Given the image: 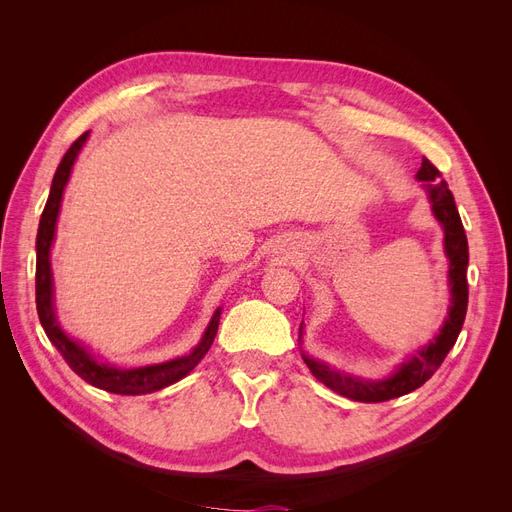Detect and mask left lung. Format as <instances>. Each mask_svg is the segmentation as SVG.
I'll list each match as a JSON object with an SVG mask.
<instances>
[{
  "label": "left lung",
  "instance_id": "left-lung-1",
  "mask_svg": "<svg viewBox=\"0 0 512 512\" xmlns=\"http://www.w3.org/2000/svg\"><path fill=\"white\" fill-rule=\"evenodd\" d=\"M416 179L421 181L423 190L431 203V211L436 215L444 230V254L448 258V286H451V305L440 333L429 339L425 346L406 356L404 361L397 363L389 376L378 380H367L361 376H352L348 371H339L333 365L324 363L309 356L303 344V322L299 327V348L305 365L309 371L331 391L350 397L354 401H365V404H378V401H389L401 395H408L423 386L446 359L448 350L457 342L459 331L466 320L468 309V239L463 230L459 211L455 205L453 192L448 190L446 181L442 179L440 170L429 160L423 158L421 168H418Z\"/></svg>",
  "mask_w": 512,
  "mask_h": 512
}]
</instances>
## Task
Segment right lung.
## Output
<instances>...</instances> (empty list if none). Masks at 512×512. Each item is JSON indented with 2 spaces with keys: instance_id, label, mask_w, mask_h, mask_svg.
<instances>
[{
  "instance_id": "right-lung-1",
  "label": "right lung",
  "mask_w": 512,
  "mask_h": 512,
  "mask_svg": "<svg viewBox=\"0 0 512 512\" xmlns=\"http://www.w3.org/2000/svg\"><path fill=\"white\" fill-rule=\"evenodd\" d=\"M89 132L76 138L72 147L66 151L64 160L59 162L53 185L49 192V200H46L40 226H38V237H36V307L40 324L51 339V344L64 356L66 363L72 367L74 374H79L85 382H89L96 389L117 393V395H145L160 391L164 386H170L185 378L190 371L200 363V359L207 354L211 348L215 333H218L220 314L222 307L215 309L211 316L207 329L200 337V342L183 356L177 359H170L156 365H145V367H117L106 361H100L98 356L85 348L81 342H76L70 337L57 320L55 314V297H53V271H51V247L55 241V230H57V218L61 209V198H64V190L68 185V179L72 175V166L79 158L83 145L87 143Z\"/></svg>"
}]
</instances>
